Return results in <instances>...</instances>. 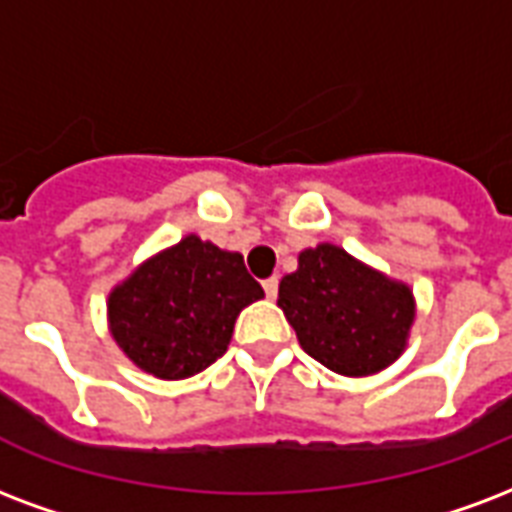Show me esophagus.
Masks as SVG:
<instances>
[{
	"label": "esophagus",
	"instance_id": "esophagus-1",
	"mask_svg": "<svg viewBox=\"0 0 512 512\" xmlns=\"http://www.w3.org/2000/svg\"><path fill=\"white\" fill-rule=\"evenodd\" d=\"M263 290L268 298H276V292H279V279H276V276H268L263 282Z\"/></svg>",
	"mask_w": 512,
	"mask_h": 512
}]
</instances>
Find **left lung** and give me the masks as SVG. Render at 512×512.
I'll use <instances>...</instances> for the list:
<instances>
[{
	"label": "left lung",
	"mask_w": 512,
	"mask_h": 512,
	"mask_svg": "<svg viewBox=\"0 0 512 512\" xmlns=\"http://www.w3.org/2000/svg\"><path fill=\"white\" fill-rule=\"evenodd\" d=\"M279 306L308 357L341 376H370L400 357L413 295L333 244L306 249L279 284Z\"/></svg>",
	"instance_id": "8db88e82"
}]
</instances>
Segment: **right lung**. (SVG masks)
I'll return each instance as SVG.
<instances>
[{
  "instance_id": "1",
  "label": "right lung",
  "mask_w": 512,
  "mask_h": 512,
  "mask_svg": "<svg viewBox=\"0 0 512 512\" xmlns=\"http://www.w3.org/2000/svg\"><path fill=\"white\" fill-rule=\"evenodd\" d=\"M260 298L239 252L187 236L115 287L109 325L139 368L177 381L220 360L241 308Z\"/></svg>"
}]
</instances>
